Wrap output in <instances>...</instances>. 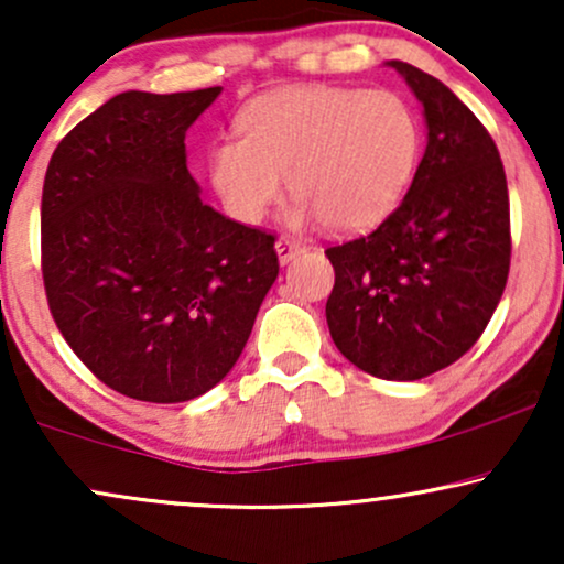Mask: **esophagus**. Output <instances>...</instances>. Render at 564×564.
I'll list each match as a JSON object with an SVG mask.
<instances>
[{
    "mask_svg": "<svg viewBox=\"0 0 564 564\" xmlns=\"http://www.w3.org/2000/svg\"><path fill=\"white\" fill-rule=\"evenodd\" d=\"M275 252H278V260H281V265H286L289 260H294L296 254L302 252V245H299V241H294V239L281 237L275 241Z\"/></svg>",
    "mask_w": 564,
    "mask_h": 564,
    "instance_id": "obj_1",
    "label": "esophagus"
}]
</instances>
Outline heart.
<instances>
[{
  "instance_id": "1",
  "label": "heart",
  "mask_w": 564,
  "mask_h": 564,
  "mask_svg": "<svg viewBox=\"0 0 564 564\" xmlns=\"http://www.w3.org/2000/svg\"><path fill=\"white\" fill-rule=\"evenodd\" d=\"M237 130L239 140L213 148L210 180L245 224L278 203L286 176L299 197L291 224L369 231L401 203L422 153L416 111L390 90L278 88L239 111Z\"/></svg>"
}]
</instances>
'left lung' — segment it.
Here are the masks:
<instances>
[{"mask_svg": "<svg viewBox=\"0 0 564 564\" xmlns=\"http://www.w3.org/2000/svg\"><path fill=\"white\" fill-rule=\"evenodd\" d=\"M424 106L426 151L403 203L367 237L327 247L333 344L380 380L451 367L500 304L510 270L508 180L491 134L437 77L388 62Z\"/></svg>", "mask_w": 564, "mask_h": 564, "instance_id": "obj_1", "label": "left lung"}]
</instances>
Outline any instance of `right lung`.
I'll return each mask as SVG.
<instances>
[{
	"label": "right lung",
	"mask_w": 564,
	"mask_h": 564,
	"mask_svg": "<svg viewBox=\"0 0 564 564\" xmlns=\"http://www.w3.org/2000/svg\"><path fill=\"white\" fill-rule=\"evenodd\" d=\"M220 96L127 90L48 161L41 270L77 359L134 401L182 403L237 365L278 278L275 237L199 197L184 134Z\"/></svg>",
	"instance_id": "obj_1"
}]
</instances>
